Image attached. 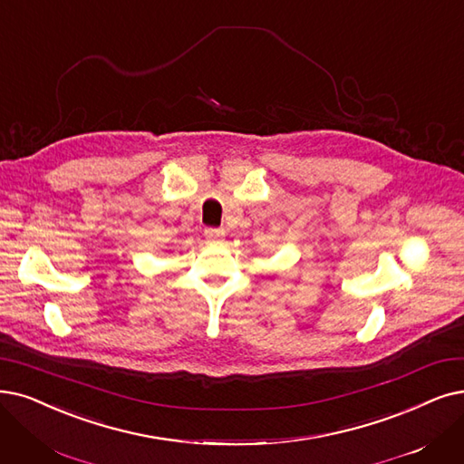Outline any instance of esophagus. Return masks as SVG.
Segmentation results:
<instances>
[{"label":"esophagus","instance_id":"esophagus-1","mask_svg":"<svg viewBox=\"0 0 464 464\" xmlns=\"http://www.w3.org/2000/svg\"><path fill=\"white\" fill-rule=\"evenodd\" d=\"M206 237L209 239V242H218V239L225 237V232L218 228H206Z\"/></svg>","mask_w":464,"mask_h":464}]
</instances>
